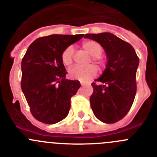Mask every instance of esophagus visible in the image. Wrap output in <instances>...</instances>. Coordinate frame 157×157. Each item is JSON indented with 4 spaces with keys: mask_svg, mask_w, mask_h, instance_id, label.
I'll return each mask as SVG.
<instances>
[{
    "mask_svg": "<svg viewBox=\"0 0 157 157\" xmlns=\"http://www.w3.org/2000/svg\"><path fill=\"white\" fill-rule=\"evenodd\" d=\"M80 84H81V86H89L90 85L89 83H83V82H80Z\"/></svg>",
    "mask_w": 157,
    "mask_h": 157,
    "instance_id": "1",
    "label": "esophagus"
}]
</instances>
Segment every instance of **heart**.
<instances>
[{"instance_id":"1","label":"heart","mask_w":157,"mask_h":157,"mask_svg":"<svg viewBox=\"0 0 157 157\" xmlns=\"http://www.w3.org/2000/svg\"><path fill=\"white\" fill-rule=\"evenodd\" d=\"M81 47L87 53L91 56V60L98 66L103 67L105 60L101 56L102 46L100 43L94 40H87L83 42ZM61 61L66 67H70L74 62V49L72 46L66 48L61 53ZM98 70L94 65L86 67H74L69 70V75L71 78L82 82H87L97 75Z\"/></svg>"}]
</instances>
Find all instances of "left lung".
<instances>
[{"mask_svg":"<svg viewBox=\"0 0 157 157\" xmlns=\"http://www.w3.org/2000/svg\"><path fill=\"white\" fill-rule=\"evenodd\" d=\"M84 38L100 43L106 53V68L91 83L94 92L90 102L97 118L112 124L124 118L132 105L140 59L128 42L112 33L86 34Z\"/></svg>","mask_w":157,"mask_h":157,"instance_id":"8db88e82","label":"left lung"}]
</instances>
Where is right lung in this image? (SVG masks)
<instances>
[{"label": "right lung", "mask_w": 157, "mask_h": 157, "mask_svg": "<svg viewBox=\"0 0 157 157\" xmlns=\"http://www.w3.org/2000/svg\"><path fill=\"white\" fill-rule=\"evenodd\" d=\"M84 35H51L35 40L21 60V87L32 115L45 124L67 116L70 99L80 87L79 80L66 79L61 53Z\"/></svg>", "instance_id": "right-lung-1"}]
</instances>
